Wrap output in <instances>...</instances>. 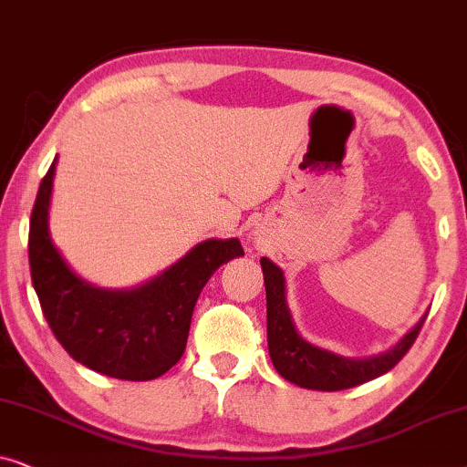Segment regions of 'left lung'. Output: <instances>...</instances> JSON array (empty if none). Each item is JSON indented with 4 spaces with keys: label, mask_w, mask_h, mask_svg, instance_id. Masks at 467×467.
<instances>
[{
    "label": "left lung",
    "mask_w": 467,
    "mask_h": 467,
    "mask_svg": "<svg viewBox=\"0 0 467 467\" xmlns=\"http://www.w3.org/2000/svg\"><path fill=\"white\" fill-rule=\"evenodd\" d=\"M260 266H263L266 290V341H269L271 363L284 380L301 389L344 390L387 374L410 350L427 318V314L422 316L387 352L368 358L341 357L301 337L285 298L284 271L269 258H260Z\"/></svg>",
    "instance_id": "8db88e82"
}]
</instances>
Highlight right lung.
Instances as JSON below:
<instances>
[{
  "label": "right lung",
  "instance_id": "obj_1",
  "mask_svg": "<svg viewBox=\"0 0 467 467\" xmlns=\"http://www.w3.org/2000/svg\"><path fill=\"white\" fill-rule=\"evenodd\" d=\"M57 158L42 179L29 222V269L42 312L66 352L98 374L145 382L179 363L209 277L244 256L239 239H207L134 288H99L72 271L48 230Z\"/></svg>",
  "mask_w": 467,
  "mask_h": 467
}]
</instances>
